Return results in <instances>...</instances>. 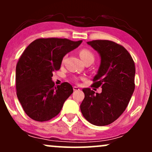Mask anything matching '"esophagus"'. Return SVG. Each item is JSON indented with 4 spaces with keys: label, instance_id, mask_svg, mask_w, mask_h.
Wrapping results in <instances>:
<instances>
[{
    "label": "esophagus",
    "instance_id": "34e87169",
    "mask_svg": "<svg viewBox=\"0 0 152 152\" xmlns=\"http://www.w3.org/2000/svg\"><path fill=\"white\" fill-rule=\"evenodd\" d=\"M73 88H74V91H79L80 90V88H78V86H74V87H73Z\"/></svg>",
    "mask_w": 152,
    "mask_h": 152
}]
</instances>
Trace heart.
<instances>
[{
	"label": "heart",
	"instance_id": "heart-1",
	"mask_svg": "<svg viewBox=\"0 0 152 152\" xmlns=\"http://www.w3.org/2000/svg\"><path fill=\"white\" fill-rule=\"evenodd\" d=\"M79 56L83 61H85L88 60V59H91V60L94 61V59L93 53H92L91 51H89L88 50H86V49L81 50L79 53Z\"/></svg>",
	"mask_w": 152,
	"mask_h": 152
}]
</instances>
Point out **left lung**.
<instances>
[{"label":"left lung","instance_id":"left-lung-1","mask_svg":"<svg viewBox=\"0 0 152 152\" xmlns=\"http://www.w3.org/2000/svg\"><path fill=\"white\" fill-rule=\"evenodd\" d=\"M100 56L101 64L92 86H102L101 94L83 88L85 97L80 109L88 122L96 126L113 123L123 114L134 93L135 65L126 48L107 40L88 41Z\"/></svg>","mask_w":152,"mask_h":152}]
</instances>
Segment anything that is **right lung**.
<instances>
[{"instance_id":"obj_1","label":"right lung","mask_w":152,"mask_h":152,"mask_svg":"<svg viewBox=\"0 0 152 152\" xmlns=\"http://www.w3.org/2000/svg\"><path fill=\"white\" fill-rule=\"evenodd\" d=\"M81 42L66 38H38L20 56L15 69L17 97L32 119L46 121L55 117L73 93L70 83L55 86L52 76L54 71L60 69L63 58Z\"/></svg>"}]
</instances>
